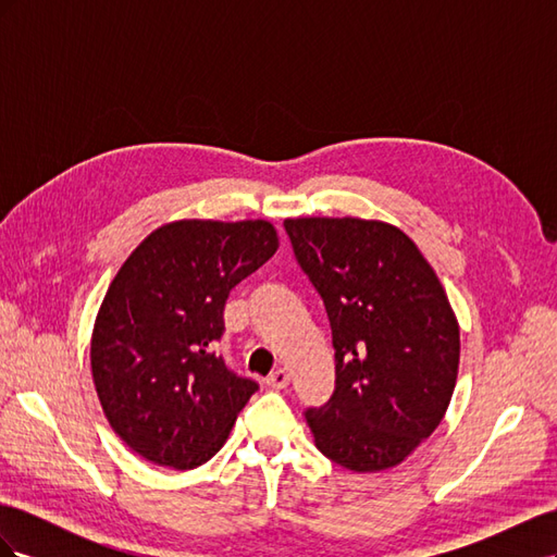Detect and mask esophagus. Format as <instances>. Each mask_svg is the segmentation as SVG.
Wrapping results in <instances>:
<instances>
[{"mask_svg": "<svg viewBox=\"0 0 557 557\" xmlns=\"http://www.w3.org/2000/svg\"><path fill=\"white\" fill-rule=\"evenodd\" d=\"M288 383H290V374H288V369H283V367L274 369V372L267 376V385L274 387V391H283Z\"/></svg>", "mask_w": 557, "mask_h": 557, "instance_id": "esophagus-1", "label": "esophagus"}]
</instances>
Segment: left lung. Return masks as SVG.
Returning <instances> with one entry per match:
<instances>
[{"instance_id": "8db88e82", "label": "left lung", "mask_w": 557, "mask_h": 557, "mask_svg": "<svg viewBox=\"0 0 557 557\" xmlns=\"http://www.w3.org/2000/svg\"><path fill=\"white\" fill-rule=\"evenodd\" d=\"M295 258L323 299L336 362L315 448L358 474L404 462L442 423L460 327L442 281L399 227L362 218H288Z\"/></svg>"}]
</instances>
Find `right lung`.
Masks as SVG:
<instances>
[{"mask_svg": "<svg viewBox=\"0 0 557 557\" xmlns=\"http://www.w3.org/2000/svg\"><path fill=\"white\" fill-rule=\"evenodd\" d=\"M278 248L267 221H176L117 269L95 318L90 364L113 432L160 467L195 469L227 442L258 383L215 356L234 285Z\"/></svg>", "mask_w": 557, "mask_h": 557, "instance_id": "add662e5", "label": "right lung"}]
</instances>
